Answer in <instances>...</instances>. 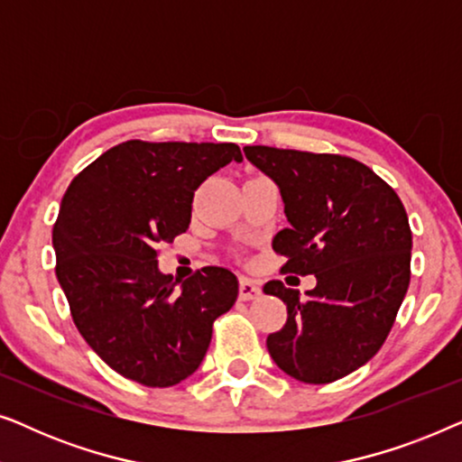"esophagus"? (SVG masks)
<instances>
[{"label": "esophagus", "mask_w": 462, "mask_h": 462, "mask_svg": "<svg viewBox=\"0 0 462 462\" xmlns=\"http://www.w3.org/2000/svg\"><path fill=\"white\" fill-rule=\"evenodd\" d=\"M261 283L254 282V280H248V277H242L239 280V299L242 300H254L261 296Z\"/></svg>", "instance_id": "34e87169"}]
</instances>
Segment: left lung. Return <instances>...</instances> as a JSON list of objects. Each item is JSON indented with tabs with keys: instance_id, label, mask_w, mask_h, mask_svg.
<instances>
[{
	"instance_id": "left-lung-1",
	"label": "left lung",
	"mask_w": 462,
	"mask_h": 462,
	"mask_svg": "<svg viewBox=\"0 0 462 462\" xmlns=\"http://www.w3.org/2000/svg\"><path fill=\"white\" fill-rule=\"evenodd\" d=\"M280 187L290 226L273 237L283 273L315 275L300 296L280 280L264 294L288 319L267 337L273 362L296 381H338L376 356L410 283L412 231L397 193L362 162L309 151L244 147Z\"/></svg>"
}]
</instances>
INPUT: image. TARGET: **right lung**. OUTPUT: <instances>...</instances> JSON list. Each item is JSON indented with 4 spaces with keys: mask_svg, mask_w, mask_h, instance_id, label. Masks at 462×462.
I'll return each instance as SVG.
<instances>
[{
    "mask_svg": "<svg viewBox=\"0 0 462 462\" xmlns=\"http://www.w3.org/2000/svg\"><path fill=\"white\" fill-rule=\"evenodd\" d=\"M242 160L233 143L128 141L69 185L52 229L56 277L79 334L117 374L172 387L199 368L237 277L204 267L179 288L157 245L189 229L201 182Z\"/></svg>",
    "mask_w": 462,
    "mask_h": 462,
    "instance_id": "add662e5",
    "label": "right lung"
}]
</instances>
